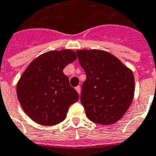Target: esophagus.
<instances>
[{"mask_svg":"<svg viewBox=\"0 0 156 156\" xmlns=\"http://www.w3.org/2000/svg\"><path fill=\"white\" fill-rule=\"evenodd\" d=\"M75 89H76V91H78V94H80V93H81V87H80V86L76 87Z\"/></svg>","mask_w":156,"mask_h":156,"instance_id":"1","label":"esophagus"}]
</instances>
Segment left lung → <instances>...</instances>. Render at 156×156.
I'll use <instances>...</instances> for the list:
<instances>
[{"mask_svg": "<svg viewBox=\"0 0 156 156\" xmlns=\"http://www.w3.org/2000/svg\"><path fill=\"white\" fill-rule=\"evenodd\" d=\"M79 64L85 71L81 104L89 119L102 125L123 117L133 101V73L117 57L101 50H78Z\"/></svg>", "mask_w": 156, "mask_h": 156, "instance_id": "obj_1", "label": "left lung"}]
</instances>
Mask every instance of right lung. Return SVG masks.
Returning <instances> with one entry per match:
<instances>
[{"mask_svg":"<svg viewBox=\"0 0 156 156\" xmlns=\"http://www.w3.org/2000/svg\"><path fill=\"white\" fill-rule=\"evenodd\" d=\"M77 55L69 49L51 51L29 64L17 83V97L31 119L43 126L61 123L69 108L78 101V94L70 87L63 73Z\"/></svg>","mask_w":156,"mask_h":156,"instance_id":"1","label":"right lung"}]
</instances>
